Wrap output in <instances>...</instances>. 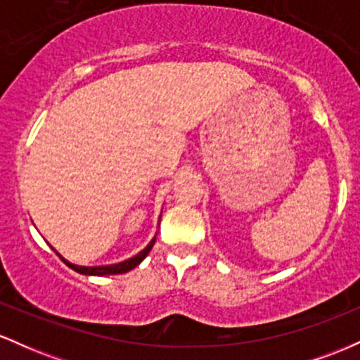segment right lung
<instances>
[{
    "mask_svg": "<svg viewBox=\"0 0 360 360\" xmlns=\"http://www.w3.org/2000/svg\"><path fill=\"white\" fill-rule=\"evenodd\" d=\"M155 243V237L152 238L150 242H148V245L143 250H140L137 255H134V257L123 260V262H118V264H110V266H94V267H86V266H76V264H71L69 260H65L62 255L59 254V257L64 260L65 264H68L71 269H74L76 272H79V274H84V276H110V274H123V272H128L131 271L134 267H137L140 262H142L143 259L147 257V254L150 252L152 247H154Z\"/></svg>",
    "mask_w": 360,
    "mask_h": 360,
    "instance_id": "obj_1",
    "label": "right lung"
}]
</instances>
